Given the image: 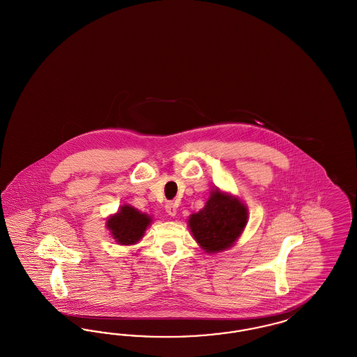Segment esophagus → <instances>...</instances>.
Masks as SVG:
<instances>
[{
	"mask_svg": "<svg viewBox=\"0 0 357 357\" xmlns=\"http://www.w3.org/2000/svg\"><path fill=\"white\" fill-rule=\"evenodd\" d=\"M166 211H167V214L171 215V217H175L176 215V206L174 204H166Z\"/></svg>",
	"mask_w": 357,
	"mask_h": 357,
	"instance_id": "esophagus-1",
	"label": "esophagus"
}]
</instances>
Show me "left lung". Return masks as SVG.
<instances>
[{
  "label": "left lung",
  "mask_w": 357,
  "mask_h": 357,
  "mask_svg": "<svg viewBox=\"0 0 357 357\" xmlns=\"http://www.w3.org/2000/svg\"><path fill=\"white\" fill-rule=\"evenodd\" d=\"M249 221L246 204L238 197L211 188L204 207L188 217L187 225L199 248L207 255L230 249Z\"/></svg>",
  "instance_id": "obj_1"
}]
</instances>
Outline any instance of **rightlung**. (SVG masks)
Masks as SVG:
<instances>
[{
    "mask_svg": "<svg viewBox=\"0 0 357 357\" xmlns=\"http://www.w3.org/2000/svg\"><path fill=\"white\" fill-rule=\"evenodd\" d=\"M151 223V215L139 211L131 204H123L115 214L107 218L105 227L118 245L130 246L144 237V233Z\"/></svg>",
    "mask_w": 357,
    "mask_h": 357,
    "instance_id": "add662e5",
    "label": "right lung"
}]
</instances>
